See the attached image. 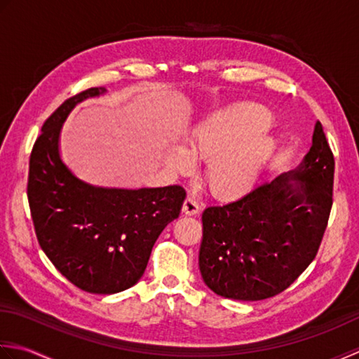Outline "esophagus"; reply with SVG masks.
<instances>
[{
	"instance_id": "34e87169",
	"label": "esophagus",
	"mask_w": 359,
	"mask_h": 359,
	"mask_svg": "<svg viewBox=\"0 0 359 359\" xmlns=\"http://www.w3.org/2000/svg\"><path fill=\"white\" fill-rule=\"evenodd\" d=\"M200 212V204L194 196H187L184 204H182V214L184 215H196Z\"/></svg>"
}]
</instances>
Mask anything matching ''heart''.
I'll list each match as a JSON object with an SVG mask.
<instances>
[{
	"label": "heart",
	"instance_id": "1",
	"mask_svg": "<svg viewBox=\"0 0 359 359\" xmlns=\"http://www.w3.org/2000/svg\"><path fill=\"white\" fill-rule=\"evenodd\" d=\"M273 116L257 105L236 107L209 118L187 139V147L177 145L167 158L175 172L190 173L195 159H206V181L218 198L245 195L257 181L273 153L268 130Z\"/></svg>",
	"mask_w": 359,
	"mask_h": 359
}]
</instances>
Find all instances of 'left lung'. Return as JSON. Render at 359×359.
Masks as SVG:
<instances>
[{"mask_svg": "<svg viewBox=\"0 0 359 359\" xmlns=\"http://www.w3.org/2000/svg\"><path fill=\"white\" fill-rule=\"evenodd\" d=\"M334 159L320 122L294 170L203 212L200 271L218 296L262 301L287 290L316 257L333 204Z\"/></svg>", "mask_w": 359, "mask_h": 359, "instance_id": "obj_1", "label": "left lung"}]
</instances>
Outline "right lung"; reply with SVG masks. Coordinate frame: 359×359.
I'll return each instance as SVG.
<instances>
[{
  "instance_id": "1",
  "label": "right lung",
  "mask_w": 359,
  "mask_h": 359,
  "mask_svg": "<svg viewBox=\"0 0 359 359\" xmlns=\"http://www.w3.org/2000/svg\"><path fill=\"white\" fill-rule=\"evenodd\" d=\"M105 93L90 88L50 114L34 144L27 181L41 250L71 283L93 294H114L137 283L159 233L178 218L186 200L180 186H93L63 163L58 141L65 121L80 102Z\"/></svg>"
}]
</instances>
